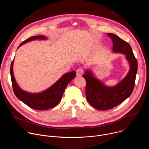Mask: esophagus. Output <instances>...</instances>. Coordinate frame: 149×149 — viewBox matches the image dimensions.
<instances>
[{"label":"esophagus","instance_id":"esophagus-1","mask_svg":"<svg viewBox=\"0 0 149 149\" xmlns=\"http://www.w3.org/2000/svg\"><path fill=\"white\" fill-rule=\"evenodd\" d=\"M76 72H77V76H81L84 73V70H83L82 68H79L77 69Z\"/></svg>","mask_w":149,"mask_h":149}]
</instances>
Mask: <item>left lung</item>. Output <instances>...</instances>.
<instances>
[{"instance_id": "1", "label": "left lung", "mask_w": 149, "mask_h": 149, "mask_svg": "<svg viewBox=\"0 0 149 149\" xmlns=\"http://www.w3.org/2000/svg\"><path fill=\"white\" fill-rule=\"evenodd\" d=\"M107 35L112 39L114 52L123 54L130 66L125 77L114 87H107L93 76L89 70L82 77L86 81V95L90 104L99 110L111 109L123 102L132 94L137 72V61L130 44L114 33Z\"/></svg>"}]
</instances>
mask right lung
Segmentation results:
<instances>
[{
  "label": "right lung",
  "instance_id": "obj_1",
  "mask_svg": "<svg viewBox=\"0 0 149 149\" xmlns=\"http://www.w3.org/2000/svg\"><path fill=\"white\" fill-rule=\"evenodd\" d=\"M40 39H47L44 35L34 36L29 38L23 41L19 47L29 41ZM14 59L12 61L10 65V77L13 92L16 97L22 101L29 107L36 110H45L54 108L61 100L62 95L64 92L68 83L75 77V71H72L63 75L53 86L47 90L36 94H32L26 92L21 89L17 84L14 77L13 72V65Z\"/></svg>",
  "mask_w": 149,
  "mask_h": 149
}]
</instances>
